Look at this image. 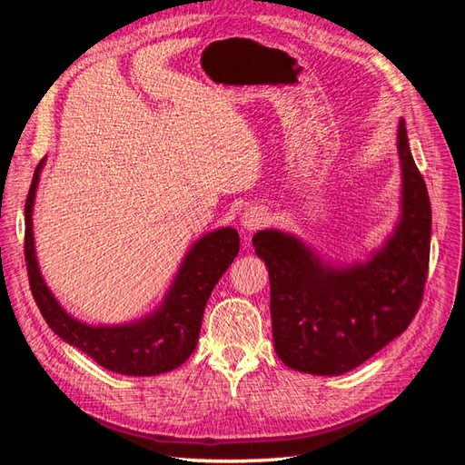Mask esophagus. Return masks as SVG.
<instances>
[{
	"label": "esophagus",
	"mask_w": 465,
	"mask_h": 465,
	"mask_svg": "<svg viewBox=\"0 0 465 465\" xmlns=\"http://www.w3.org/2000/svg\"><path fill=\"white\" fill-rule=\"evenodd\" d=\"M270 219V213H267V209L262 205H250L244 209V213L241 217V224L244 231H256Z\"/></svg>",
	"instance_id": "1"
}]
</instances>
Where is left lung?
Listing matches in <instances>:
<instances>
[{
    "label": "left lung",
    "instance_id": "left-lung-1",
    "mask_svg": "<svg viewBox=\"0 0 465 465\" xmlns=\"http://www.w3.org/2000/svg\"><path fill=\"white\" fill-rule=\"evenodd\" d=\"M401 217L369 262L323 263L299 238L260 231L252 238L270 272L275 353L287 367L320 376L353 371L403 333L423 301L430 254V202L398 125Z\"/></svg>",
    "mask_w": 465,
    "mask_h": 465
}]
</instances>
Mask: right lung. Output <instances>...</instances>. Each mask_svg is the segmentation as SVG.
Masks as SVG:
<instances>
[{
  "mask_svg": "<svg viewBox=\"0 0 465 465\" xmlns=\"http://www.w3.org/2000/svg\"><path fill=\"white\" fill-rule=\"evenodd\" d=\"M42 166L45 159L36 166L25 203V262L33 297L52 331L101 367L118 374L154 376L180 367L198 345L211 291L238 254V232L224 227L202 236L182 262L164 302L151 316L124 326H87L64 311L38 270L33 205Z\"/></svg>",
  "mask_w": 465,
  "mask_h": 465,
  "instance_id": "1",
  "label": "right lung"
}]
</instances>
